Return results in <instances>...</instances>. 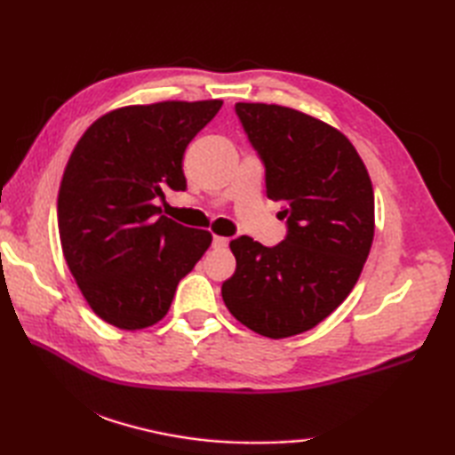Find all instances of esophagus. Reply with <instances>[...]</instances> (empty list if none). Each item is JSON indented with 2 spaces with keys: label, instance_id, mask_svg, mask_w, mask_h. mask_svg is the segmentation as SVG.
<instances>
[{
  "label": "esophagus",
  "instance_id": "1",
  "mask_svg": "<svg viewBox=\"0 0 455 455\" xmlns=\"http://www.w3.org/2000/svg\"><path fill=\"white\" fill-rule=\"evenodd\" d=\"M227 246H228V238H225V236H212V248L222 250V248H227Z\"/></svg>",
  "mask_w": 455,
  "mask_h": 455
}]
</instances>
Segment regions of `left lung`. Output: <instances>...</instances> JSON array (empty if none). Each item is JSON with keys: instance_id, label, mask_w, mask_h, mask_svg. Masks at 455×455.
<instances>
[{"instance_id": "left-lung-1", "label": "left lung", "mask_w": 455, "mask_h": 455, "mask_svg": "<svg viewBox=\"0 0 455 455\" xmlns=\"http://www.w3.org/2000/svg\"><path fill=\"white\" fill-rule=\"evenodd\" d=\"M235 111L282 203L287 235L275 246L238 236L222 301L267 338L311 331L350 295L373 243V188L352 142L311 115L266 103Z\"/></svg>"}]
</instances>
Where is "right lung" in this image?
Segmentation results:
<instances>
[{
	"label": "right lung",
	"mask_w": 455,
	"mask_h": 455,
	"mask_svg": "<svg viewBox=\"0 0 455 455\" xmlns=\"http://www.w3.org/2000/svg\"><path fill=\"white\" fill-rule=\"evenodd\" d=\"M222 101H164L103 115L76 144L58 191L66 264L85 301L123 331L166 316L178 283L212 236L164 217L186 191L183 154Z\"/></svg>",
	"instance_id": "1"
}]
</instances>
